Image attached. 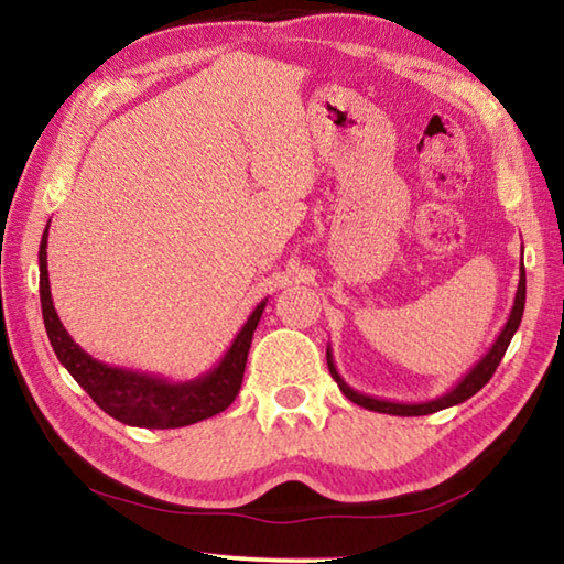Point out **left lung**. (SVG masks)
<instances>
[{
    "label": "left lung",
    "mask_w": 564,
    "mask_h": 564,
    "mask_svg": "<svg viewBox=\"0 0 564 564\" xmlns=\"http://www.w3.org/2000/svg\"><path fill=\"white\" fill-rule=\"evenodd\" d=\"M522 311H524V265H520V283H518V293H514V303H512V311H510V316H508V323H505V326H502L500 336L495 338L492 348L485 352V356L477 360L475 366L467 370V373L460 380H457V383L451 390H447L445 395L435 398V400H425V403H395V400H383V398H373V395L358 393V390H352L346 383V380L340 378L336 362H333V352H330V348H326V360H328L330 376L338 383L340 393L346 395L350 403H356L360 408H368V410H376V413L408 415L410 417V415H431V413H437V410L460 405V403H465L467 398H473L485 383H488L495 370H498L500 360L505 356V350H508L510 340L514 336V330L520 328Z\"/></svg>",
    "instance_id": "1"
}]
</instances>
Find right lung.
Segmentation results:
<instances>
[{
  "label": "right lung",
  "mask_w": 564,
  "mask_h": 564,
  "mask_svg": "<svg viewBox=\"0 0 564 564\" xmlns=\"http://www.w3.org/2000/svg\"><path fill=\"white\" fill-rule=\"evenodd\" d=\"M46 238H50V226L44 228L40 243V299L46 336H50L62 366L69 370L76 383L87 390L104 413L117 417L123 425L166 431V427H184L198 423V420L214 417L234 403L243 383L253 330L259 326L269 299L256 305L243 328L236 333L234 343L224 352V358L208 373L171 383L166 378L139 373V370L107 366V362L91 358L87 350L76 346L56 316L52 301L50 271H46Z\"/></svg>",
  "instance_id": "right-lung-1"
}]
</instances>
